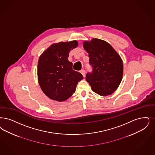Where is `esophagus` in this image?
I'll return each instance as SVG.
<instances>
[{
	"label": "esophagus",
	"mask_w": 155,
	"mask_h": 155,
	"mask_svg": "<svg viewBox=\"0 0 155 155\" xmlns=\"http://www.w3.org/2000/svg\"><path fill=\"white\" fill-rule=\"evenodd\" d=\"M80 73L84 77H85V70H81L80 71Z\"/></svg>",
	"instance_id": "34e87169"
}]
</instances>
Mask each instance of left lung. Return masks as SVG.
Segmentation results:
<instances>
[{
	"label": "left lung",
	"mask_w": 155,
	"mask_h": 155,
	"mask_svg": "<svg viewBox=\"0 0 155 155\" xmlns=\"http://www.w3.org/2000/svg\"><path fill=\"white\" fill-rule=\"evenodd\" d=\"M83 47L93 68L92 73H87L86 80L94 92L103 96L111 94L122 79L124 64L120 56L110 44L98 38L84 41Z\"/></svg>",
	"instance_id": "8db88e82"
}]
</instances>
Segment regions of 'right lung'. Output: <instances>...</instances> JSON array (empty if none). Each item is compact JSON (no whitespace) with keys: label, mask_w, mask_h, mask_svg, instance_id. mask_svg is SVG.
Listing matches in <instances>:
<instances>
[{"label":"right lung","mask_w":155,"mask_h":155,"mask_svg":"<svg viewBox=\"0 0 155 155\" xmlns=\"http://www.w3.org/2000/svg\"><path fill=\"white\" fill-rule=\"evenodd\" d=\"M76 40L53 44L39 58L38 81L44 93L50 99L63 101L74 93L78 82L83 79L68 61L69 52L78 46Z\"/></svg>","instance_id":"right-lung-1"}]
</instances>
